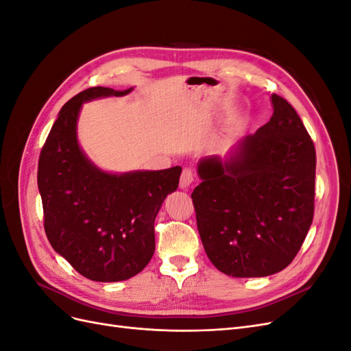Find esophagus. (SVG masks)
I'll return each instance as SVG.
<instances>
[{"label": "esophagus", "mask_w": 351, "mask_h": 351, "mask_svg": "<svg viewBox=\"0 0 351 351\" xmlns=\"http://www.w3.org/2000/svg\"><path fill=\"white\" fill-rule=\"evenodd\" d=\"M195 180V174L190 168H184L182 176H180V187L182 189H187L190 184L193 183Z\"/></svg>", "instance_id": "esophagus-1"}]
</instances>
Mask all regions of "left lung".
Wrapping results in <instances>:
<instances>
[{
	"label": "left lung",
	"mask_w": 351,
	"mask_h": 351,
	"mask_svg": "<svg viewBox=\"0 0 351 351\" xmlns=\"http://www.w3.org/2000/svg\"><path fill=\"white\" fill-rule=\"evenodd\" d=\"M274 114L226 161L200 159L192 199L202 244L231 277H267L289 267L315 210V145L299 114L278 95Z\"/></svg>",
	"instance_id": "obj_1"
}]
</instances>
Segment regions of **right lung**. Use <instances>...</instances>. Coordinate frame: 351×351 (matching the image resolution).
<instances>
[{"instance_id": "obj_1", "label": "right lung", "mask_w": 351, "mask_h": 351, "mask_svg": "<svg viewBox=\"0 0 351 351\" xmlns=\"http://www.w3.org/2000/svg\"><path fill=\"white\" fill-rule=\"evenodd\" d=\"M132 92L89 88L61 108L42 147L38 187L44 227L54 250L83 277L124 281L139 274L155 252V218L178 187L182 167L159 171L105 173L77 142L83 102Z\"/></svg>"}]
</instances>
